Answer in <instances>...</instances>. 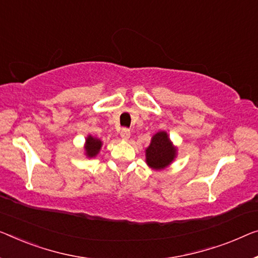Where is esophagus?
Wrapping results in <instances>:
<instances>
[{"instance_id": "esophagus-1", "label": "esophagus", "mask_w": 258, "mask_h": 258, "mask_svg": "<svg viewBox=\"0 0 258 258\" xmlns=\"http://www.w3.org/2000/svg\"><path fill=\"white\" fill-rule=\"evenodd\" d=\"M120 137H121L122 140H128L130 137H131L130 130L128 128H122L120 131Z\"/></svg>"}]
</instances>
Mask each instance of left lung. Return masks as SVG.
Segmentation results:
<instances>
[{"label":"left lung","mask_w":258,"mask_h":258,"mask_svg":"<svg viewBox=\"0 0 258 258\" xmlns=\"http://www.w3.org/2000/svg\"><path fill=\"white\" fill-rule=\"evenodd\" d=\"M146 163L153 170H163L174 162L177 147L172 144L166 131H159L152 137L151 144L145 151Z\"/></svg>","instance_id":"obj_1"}]
</instances>
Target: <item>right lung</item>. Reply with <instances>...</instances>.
Instances as JSON below:
<instances>
[{
	"mask_svg": "<svg viewBox=\"0 0 258 258\" xmlns=\"http://www.w3.org/2000/svg\"><path fill=\"white\" fill-rule=\"evenodd\" d=\"M103 146V142L101 139L98 138L92 137L91 134H89L86 138V142H84V154H86L87 157H96L98 155V153L101 152V148Z\"/></svg>",
	"mask_w": 258,
	"mask_h": 258,
	"instance_id": "right-lung-1",
	"label": "right lung"
}]
</instances>
